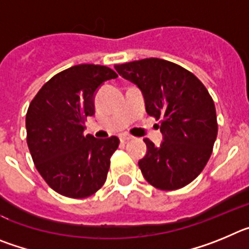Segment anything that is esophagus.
<instances>
[{
    "mask_svg": "<svg viewBox=\"0 0 249 249\" xmlns=\"http://www.w3.org/2000/svg\"><path fill=\"white\" fill-rule=\"evenodd\" d=\"M132 136L131 135H126V133H124V135H121L120 136V140L122 141V142H127V141H129V140H132Z\"/></svg>",
    "mask_w": 249,
    "mask_h": 249,
    "instance_id": "34e87169",
    "label": "esophagus"
}]
</instances>
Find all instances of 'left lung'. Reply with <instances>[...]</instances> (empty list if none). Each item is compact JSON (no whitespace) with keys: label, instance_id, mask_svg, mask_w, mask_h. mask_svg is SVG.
<instances>
[{"label":"left lung","instance_id":"1","mask_svg":"<svg viewBox=\"0 0 249 249\" xmlns=\"http://www.w3.org/2000/svg\"><path fill=\"white\" fill-rule=\"evenodd\" d=\"M114 68L141 89L147 113L160 120L162 143L156 147L144 138L147 153L138 160L146 181L163 191L191 183L210 160L218 131L214 103L203 83L186 68L160 58Z\"/></svg>","mask_w":249,"mask_h":249}]
</instances>
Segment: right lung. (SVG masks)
<instances>
[{"instance_id": "add662e5", "label": "right lung", "mask_w": 249, "mask_h": 249, "mask_svg": "<svg viewBox=\"0 0 249 249\" xmlns=\"http://www.w3.org/2000/svg\"><path fill=\"white\" fill-rule=\"evenodd\" d=\"M117 73L100 65H77L53 76L30 103L27 144L48 186L70 198H86L105 184L120 140L83 135L94 114V96Z\"/></svg>"}]
</instances>
